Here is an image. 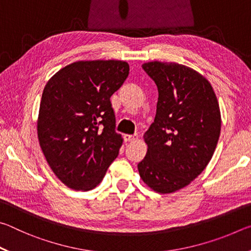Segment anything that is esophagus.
<instances>
[{"mask_svg": "<svg viewBox=\"0 0 251 251\" xmlns=\"http://www.w3.org/2000/svg\"><path fill=\"white\" fill-rule=\"evenodd\" d=\"M138 139V135H124V141L127 143H134Z\"/></svg>", "mask_w": 251, "mask_h": 251, "instance_id": "esophagus-1", "label": "esophagus"}]
</instances>
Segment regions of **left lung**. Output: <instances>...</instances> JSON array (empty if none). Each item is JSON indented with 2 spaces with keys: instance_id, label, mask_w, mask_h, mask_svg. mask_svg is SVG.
Segmentation results:
<instances>
[{
  "instance_id": "8db88e82",
  "label": "left lung",
  "mask_w": 251,
  "mask_h": 251,
  "mask_svg": "<svg viewBox=\"0 0 251 251\" xmlns=\"http://www.w3.org/2000/svg\"><path fill=\"white\" fill-rule=\"evenodd\" d=\"M158 88L154 123L144 134L147 152L137 165L151 189L171 194L201 175L217 146L222 116L208 79L174 62L144 63Z\"/></svg>"
}]
</instances>
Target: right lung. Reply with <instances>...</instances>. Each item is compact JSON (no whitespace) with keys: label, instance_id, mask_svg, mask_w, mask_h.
<instances>
[{"label":"right lung","instance_id":"right-lung-1","mask_svg":"<svg viewBox=\"0 0 251 251\" xmlns=\"http://www.w3.org/2000/svg\"><path fill=\"white\" fill-rule=\"evenodd\" d=\"M128 74L124 61H77L46 83L37 137L50 169L69 188H95L117 157L123 137L109 99Z\"/></svg>","mask_w":251,"mask_h":251}]
</instances>
